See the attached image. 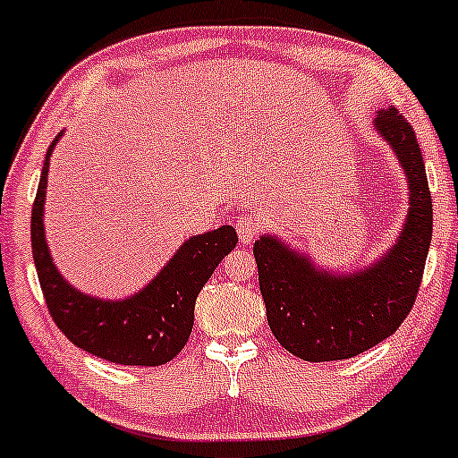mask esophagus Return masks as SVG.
I'll list each match as a JSON object with an SVG mask.
<instances>
[{
    "label": "esophagus",
    "instance_id": "34e87169",
    "mask_svg": "<svg viewBox=\"0 0 458 458\" xmlns=\"http://www.w3.org/2000/svg\"><path fill=\"white\" fill-rule=\"evenodd\" d=\"M262 215L259 213H247L243 217L236 219V233H239L241 243L247 245L256 239V234L262 230Z\"/></svg>",
    "mask_w": 458,
    "mask_h": 458
}]
</instances>
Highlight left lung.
Wrapping results in <instances>:
<instances>
[{
    "instance_id": "left-lung-1",
    "label": "left lung",
    "mask_w": 458,
    "mask_h": 458,
    "mask_svg": "<svg viewBox=\"0 0 458 458\" xmlns=\"http://www.w3.org/2000/svg\"><path fill=\"white\" fill-rule=\"evenodd\" d=\"M377 131L396 152L409 181V215L398 243L377 265L351 276L314 271L280 239L254 243L259 284L273 335L306 361L349 360L401 327L422 282L433 236V202L411 124L396 107L381 109Z\"/></svg>"
}]
</instances>
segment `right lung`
I'll use <instances>...</instances> for the list:
<instances>
[{
  "instance_id": "add662e5",
  "label": "right lung",
  "mask_w": 458,
  "mask_h": 458,
  "mask_svg": "<svg viewBox=\"0 0 458 458\" xmlns=\"http://www.w3.org/2000/svg\"><path fill=\"white\" fill-rule=\"evenodd\" d=\"M51 141L31 207V254L47 310L57 329L79 349L123 366H161L185 349L193 329V308L204 284L224 256L234 250L233 225L191 236L138 295L103 301L72 288L55 269L45 241L43 204L47 196Z\"/></svg>"
}]
</instances>
